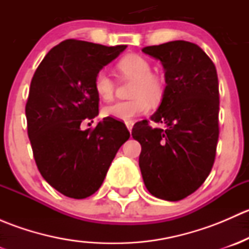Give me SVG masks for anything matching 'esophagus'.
I'll return each instance as SVG.
<instances>
[{
  "label": "esophagus",
  "mask_w": 249,
  "mask_h": 249,
  "mask_svg": "<svg viewBox=\"0 0 249 249\" xmlns=\"http://www.w3.org/2000/svg\"><path fill=\"white\" fill-rule=\"evenodd\" d=\"M125 125H126V127H127V130H129L130 132H131V130H132V126H134V122H126L125 123Z\"/></svg>",
  "instance_id": "34e87169"
}]
</instances>
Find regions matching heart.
Instances as JSON below:
<instances>
[{
    "mask_svg": "<svg viewBox=\"0 0 249 249\" xmlns=\"http://www.w3.org/2000/svg\"><path fill=\"white\" fill-rule=\"evenodd\" d=\"M117 67L123 76L136 79L131 92V96L135 99L115 102L110 106L105 107L104 115L123 122H131L134 118L147 112L149 108L148 101L155 104L161 99L162 84L159 78L152 74L149 61L141 55H126L118 62ZM94 89L104 101L113 99L115 84L108 72L101 70L95 74Z\"/></svg>",
    "mask_w": 249,
    "mask_h": 249,
    "instance_id": "obj_1",
    "label": "heart"
}]
</instances>
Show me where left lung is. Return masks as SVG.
Wrapping results in <instances>:
<instances>
[{"label":"left lung","mask_w":249,"mask_h":249,"mask_svg":"<svg viewBox=\"0 0 249 249\" xmlns=\"http://www.w3.org/2000/svg\"><path fill=\"white\" fill-rule=\"evenodd\" d=\"M165 70L161 104L148 120L136 123L140 169L148 192L179 201L199 189L212 170L219 126V85L212 60L197 44L172 41L143 48Z\"/></svg>","instance_id":"left-lung-1"}]
</instances>
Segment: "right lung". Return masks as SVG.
<instances>
[{
	"mask_svg": "<svg viewBox=\"0 0 249 249\" xmlns=\"http://www.w3.org/2000/svg\"><path fill=\"white\" fill-rule=\"evenodd\" d=\"M125 49L66 39L48 52L32 77L27 135L42 177L65 196L85 199L97 192L129 140L126 126L109 117L80 129L99 114L95 74Z\"/></svg>",
	"mask_w": 249,
	"mask_h": 249,
	"instance_id": "add662e5",
	"label": "right lung"
}]
</instances>
